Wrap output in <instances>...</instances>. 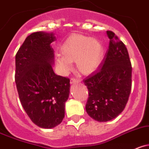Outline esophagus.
<instances>
[{
	"label": "esophagus",
	"instance_id": "34e87169",
	"mask_svg": "<svg viewBox=\"0 0 149 149\" xmlns=\"http://www.w3.org/2000/svg\"><path fill=\"white\" fill-rule=\"evenodd\" d=\"M80 83V79L75 78V77H72L70 80V83L71 84H73V83Z\"/></svg>",
	"mask_w": 149,
	"mask_h": 149
}]
</instances>
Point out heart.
Segmentation results:
<instances>
[{
    "mask_svg": "<svg viewBox=\"0 0 149 149\" xmlns=\"http://www.w3.org/2000/svg\"><path fill=\"white\" fill-rule=\"evenodd\" d=\"M61 55L56 57L61 72L66 73L76 62L77 69L83 74H90L97 70L102 61L104 49L101 42L82 34H72L61 47Z\"/></svg>",
    "mask_w": 149,
    "mask_h": 149,
    "instance_id": "heart-1",
    "label": "heart"
}]
</instances>
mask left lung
Masks as SVG:
<instances>
[{
  "instance_id": "8db88e82",
  "label": "left lung",
  "mask_w": 149,
  "mask_h": 149,
  "mask_svg": "<svg viewBox=\"0 0 149 149\" xmlns=\"http://www.w3.org/2000/svg\"><path fill=\"white\" fill-rule=\"evenodd\" d=\"M109 48L98 71L83 80L88 91L87 113L100 122L110 121L125 108L132 88V64L125 45L107 31Z\"/></svg>"
}]
</instances>
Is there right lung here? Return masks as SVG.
I'll return each instance as SVG.
<instances>
[{"instance_id":"obj_1","label":"right lung","mask_w":149,"mask_h":149,"mask_svg":"<svg viewBox=\"0 0 149 149\" xmlns=\"http://www.w3.org/2000/svg\"><path fill=\"white\" fill-rule=\"evenodd\" d=\"M52 33L39 31L25 39L15 56V83L21 104L38 127L50 129L64 118L70 80L56 74Z\"/></svg>"}]
</instances>
